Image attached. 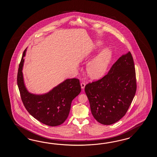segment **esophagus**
I'll use <instances>...</instances> for the list:
<instances>
[{
	"label": "esophagus",
	"mask_w": 157,
	"mask_h": 157,
	"mask_svg": "<svg viewBox=\"0 0 157 157\" xmlns=\"http://www.w3.org/2000/svg\"><path fill=\"white\" fill-rule=\"evenodd\" d=\"M85 82H81V89H83L84 88H85Z\"/></svg>",
	"instance_id": "esophagus-1"
}]
</instances>
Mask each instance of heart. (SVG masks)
<instances>
[{"instance_id": "1", "label": "heart", "mask_w": 157, "mask_h": 157, "mask_svg": "<svg viewBox=\"0 0 157 157\" xmlns=\"http://www.w3.org/2000/svg\"><path fill=\"white\" fill-rule=\"evenodd\" d=\"M95 46L96 49H99L103 46V43L98 41ZM112 52L109 48H105L101 50L87 64V72L89 76L94 79L102 77L107 72L112 59Z\"/></svg>"}]
</instances>
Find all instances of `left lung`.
<instances>
[{"instance_id":"obj_1","label":"left lung","mask_w":157,"mask_h":157,"mask_svg":"<svg viewBox=\"0 0 157 157\" xmlns=\"http://www.w3.org/2000/svg\"><path fill=\"white\" fill-rule=\"evenodd\" d=\"M91 113L101 124L110 125L126 114L136 91L133 58L122 56L103 78L85 87Z\"/></svg>"}]
</instances>
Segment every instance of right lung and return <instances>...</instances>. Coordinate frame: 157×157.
Instances as JSON below:
<instances>
[{
    "mask_svg": "<svg viewBox=\"0 0 157 157\" xmlns=\"http://www.w3.org/2000/svg\"><path fill=\"white\" fill-rule=\"evenodd\" d=\"M26 49L24 50L17 74V85L21 100L28 112L40 122L49 126H57L66 120L72 101L80 93L78 78L64 81L49 92L42 95L29 93L25 86L22 74Z\"/></svg>",
    "mask_w": 157,
    "mask_h": 157,
    "instance_id": "obj_1",
    "label": "right lung"
}]
</instances>
